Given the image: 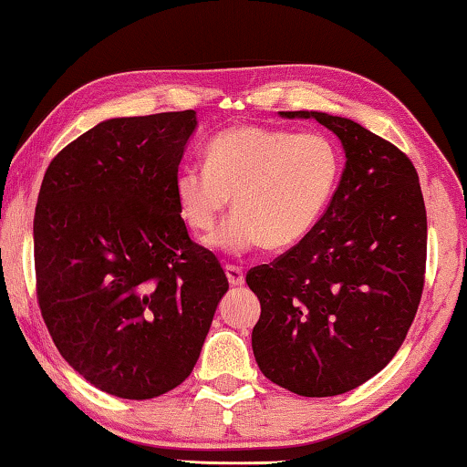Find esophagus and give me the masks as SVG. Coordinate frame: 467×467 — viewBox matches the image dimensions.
Instances as JSON below:
<instances>
[{"mask_svg": "<svg viewBox=\"0 0 467 467\" xmlns=\"http://www.w3.org/2000/svg\"><path fill=\"white\" fill-rule=\"evenodd\" d=\"M224 270H226L228 283H231L233 286H241L243 283H245V274H243V270L239 268V265H233V264H228Z\"/></svg>", "mask_w": 467, "mask_h": 467, "instance_id": "obj_1", "label": "esophagus"}]
</instances>
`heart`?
Here are the masks:
<instances>
[{"mask_svg":"<svg viewBox=\"0 0 467 467\" xmlns=\"http://www.w3.org/2000/svg\"><path fill=\"white\" fill-rule=\"evenodd\" d=\"M205 168H181L174 197L191 231L210 233L233 197L234 213L210 243L226 254L297 245L327 212L340 155L320 132L241 124L205 145Z\"/></svg>","mask_w":467,"mask_h":467,"instance_id":"obj_1","label":"heart"}]
</instances>
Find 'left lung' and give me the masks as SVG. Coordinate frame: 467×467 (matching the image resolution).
Returning a JSON list of instances; mask_svg holds the SVG:
<instances>
[{
    "label": "left lung",
    "mask_w": 467,
    "mask_h": 467,
    "mask_svg": "<svg viewBox=\"0 0 467 467\" xmlns=\"http://www.w3.org/2000/svg\"><path fill=\"white\" fill-rule=\"evenodd\" d=\"M335 132L345 170L314 231L247 272L262 306L251 347L265 379L303 397H335L395 358L416 317L426 272V207L411 160L349 118Z\"/></svg>",
    "instance_id": "obj_1"
}]
</instances>
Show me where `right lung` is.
<instances>
[{"instance_id": "add662e5", "label": "right lung", "mask_w": 467, "mask_h": 467, "mask_svg": "<svg viewBox=\"0 0 467 467\" xmlns=\"http://www.w3.org/2000/svg\"><path fill=\"white\" fill-rule=\"evenodd\" d=\"M193 109L112 118L51 160L35 207L36 301L103 393L153 399L193 372L228 278L174 197Z\"/></svg>"}]
</instances>
